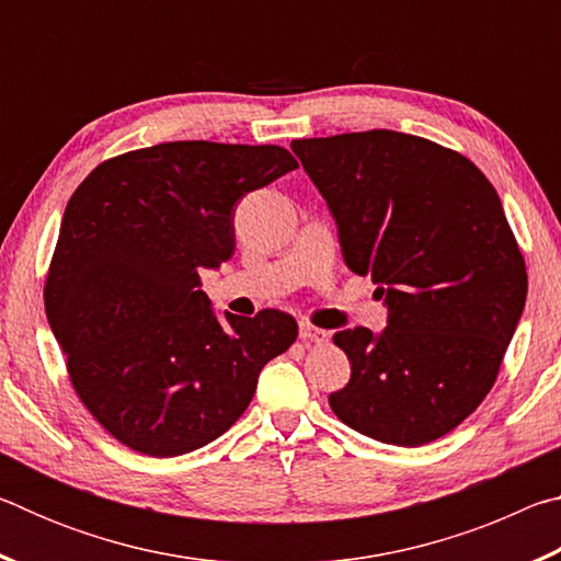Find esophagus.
I'll return each mask as SVG.
<instances>
[{
    "label": "esophagus",
    "instance_id": "34e87169",
    "mask_svg": "<svg viewBox=\"0 0 561 561\" xmlns=\"http://www.w3.org/2000/svg\"><path fill=\"white\" fill-rule=\"evenodd\" d=\"M299 339L301 341H311V344H324L329 339V334L324 329H319L314 324H307V321H301L299 324Z\"/></svg>",
    "mask_w": 561,
    "mask_h": 561
}]
</instances>
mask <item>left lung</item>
<instances>
[{
	"label": "left lung",
	"instance_id": "left-lung-1",
	"mask_svg": "<svg viewBox=\"0 0 561 561\" xmlns=\"http://www.w3.org/2000/svg\"><path fill=\"white\" fill-rule=\"evenodd\" d=\"M339 225L351 272L371 274L388 327L334 334L351 381L329 396L348 428L388 445L433 443L495 386L527 299L502 203L458 150L396 130L291 140Z\"/></svg>",
	"mask_w": 561,
	"mask_h": 561
}]
</instances>
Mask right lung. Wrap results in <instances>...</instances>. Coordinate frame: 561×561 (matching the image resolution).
Wrapping results in <instances>:
<instances>
[{"label":"right lung","instance_id":"obj_1","mask_svg":"<svg viewBox=\"0 0 561 561\" xmlns=\"http://www.w3.org/2000/svg\"><path fill=\"white\" fill-rule=\"evenodd\" d=\"M297 160L282 146L175 140L103 160L66 205L44 307L87 411L130 450L203 448L297 341L277 309L220 324L201 272L232 257L237 201Z\"/></svg>","mask_w":561,"mask_h":561}]
</instances>
